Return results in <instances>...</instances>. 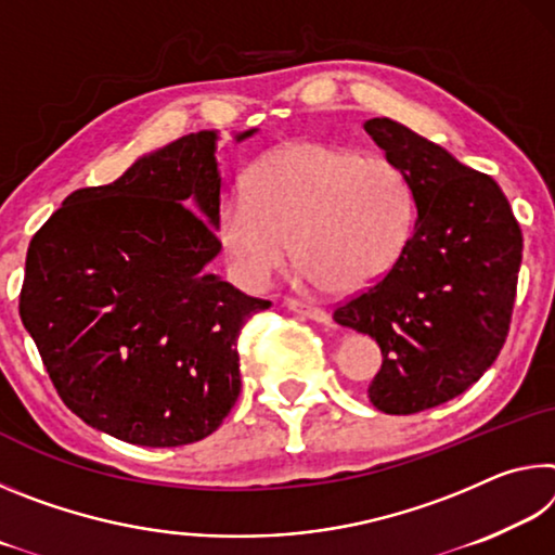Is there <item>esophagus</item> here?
Masks as SVG:
<instances>
[{"label": "esophagus", "instance_id": "1", "mask_svg": "<svg viewBox=\"0 0 555 555\" xmlns=\"http://www.w3.org/2000/svg\"><path fill=\"white\" fill-rule=\"evenodd\" d=\"M284 306L288 308V311H294L298 315L308 318V321H315V323H325L327 321V313L323 311L321 306H313L308 304V300H300V298H286Z\"/></svg>", "mask_w": 555, "mask_h": 555}]
</instances>
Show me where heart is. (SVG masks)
Listing matches in <instances>:
<instances>
[{"mask_svg":"<svg viewBox=\"0 0 555 555\" xmlns=\"http://www.w3.org/2000/svg\"><path fill=\"white\" fill-rule=\"evenodd\" d=\"M416 203L384 156L300 142L251 166L244 201L222 205L220 240L247 279L264 284L296 264L331 294L377 284L409 247Z\"/></svg>","mask_w":555,"mask_h":555,"instance_id":"heart-1","label":"heart"}]
</instances>
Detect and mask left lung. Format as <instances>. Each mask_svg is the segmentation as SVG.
<instances>
[{"label":"left lung","mask_w":555,"mask_h":555,"mask_svg":"<svg viewBox=\"0 0 555 555\" xmlns=\"http://www.w3.org/2000/svg\"><path fill=\"white\" fill-rule=\"evenodd\" d=\"M364 129L409 178L418 218L399 264L333 318L379 345L370 401L409 416L455 399L492 367L509 333L524 240L492 176L393 119Z\"/></svg>","instance_id":"8db88e82"}]
</instances>
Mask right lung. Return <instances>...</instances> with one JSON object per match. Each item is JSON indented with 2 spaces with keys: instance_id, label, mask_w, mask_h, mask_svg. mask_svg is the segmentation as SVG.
Returning <instances> with one entry per match:
<instances>
[{
  "instance_id": "right-lung-1",
  "label": "right lung",
  "mask_w": 555,
  "mask_h": 555,
  "mask_svg": "<svg viewBox=\"0 0 555 555\" xmlns=\"http://www.w3.org/2000/svg\"><path fill=\"white\" fill-rule=\"evenodd\" d=\"M220 188L215 131H198L115 183L73 191L34 234L18 315L59 397L92 428L188 446L237 401L240 333L271 300L203 271L222 247Z\"/></svg>"
}]
</instances>
